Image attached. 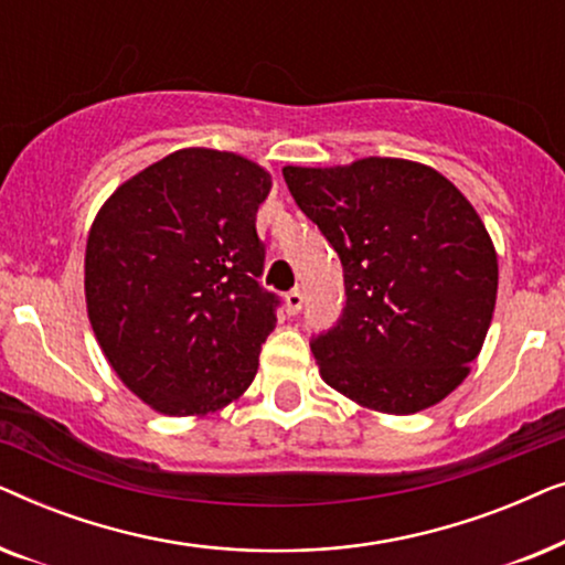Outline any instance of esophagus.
<instances>
[{"label":"esophagus","mask_w":565,"mask_h":565,"mask_svg":"<svg viewBox=\"0 0 565 565\" xmlns=\"http://www.w3.org/2000/svg\"><path fill=\"white\" fill-rule=\"evenodd\" d=\"M300 308H303V292H300L298 288L285 292V311H288L290 316H296Z\"/></svg>","instance_id":"1"}]
</instances>
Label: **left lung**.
<instances>
[{"label": "left lung", "instance_id": "8db88e82", "mask_svg": "<svg viewBox=\"0 0 565 565\" xmlns=\"http://www.w3.org/2000/svg\"><path fill=\"white\" fill-rule=\"evenodd\" d=\"M282 177L344 269L342 316L311 339L321 377L383 414L435 406L468 375L497 303V252L473 205L404 159Z\"/></svg>", "mask_w": 565, "mask_h": 565}]
</instances>
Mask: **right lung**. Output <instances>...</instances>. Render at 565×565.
<instances>
[{
	"label": "right lung",
	"mask_w": 565,
	"mask_h": 565,
	"mask_svg": "<svg viewBox=\"0 0 565 565\" xmlns=\"http://www.w3.org/2000/svg\"><path fill=\"white\" fill-rule=\"evenodd\" d=\"M269 174L228 151L182 149L120 184L92 223L84 290L107 362L169 416L242 396L277 323L259 285Z\"/></svg>",
	"instance_id": "obj_1"
}]
</instances>
